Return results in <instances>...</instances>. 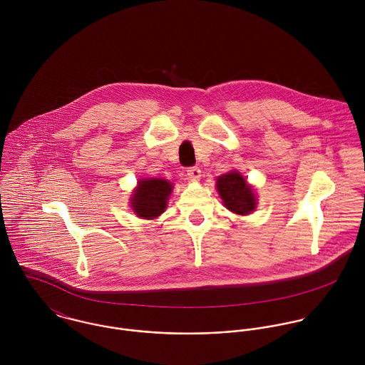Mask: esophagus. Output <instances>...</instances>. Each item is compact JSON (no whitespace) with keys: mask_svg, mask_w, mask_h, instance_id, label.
Segmentation results:
<instances>
[{"mask_svg":"<svg viewBox=\"0 0 365 365\" xmlns=\"http://www.w3.org/2000/svg\"><path fill=\"white\" fill-rule=\"evenodd\" d=\"M187 175H188L190 180H200V177H201L200 167H188L187 168Z\"/></svg>","mask_w":365,"mask_h":365,"instance_id":"esophagus-1","label":"esophagus"}]
</instances>
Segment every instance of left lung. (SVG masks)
I'll return each instance as SVG.
<instances>
[{
  "instance_id": "1",
  "label": "left lung",
  "mask_w": 365,
  "mask_h": 365,
  "mask_svg": "<svg viewBox=\"0 0 365 365\" xmlns=\"http://www.w3.org/2000/svg\"><path fill=\"white\" fill-rule=\"evenodd\" d=\"M217 192L225 207L239 215H247L256 208V197L240 173L223 174L216 181Z\"/></svg>"
}]
</instances>
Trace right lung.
Returning a JSON list of instances; mask_svg holds the SVG:
<instances>
[{"mask_svg":"<svg viewBox=\"0 0 365 365\" xmlns=\"http://www.w3.org/2000/svg\"><path fill=\"white\" fill-rule=\"evenodd\" d=\"M173 187L168 181L152 178L139 181L132 201L135 213L143 219H155L164 212L167 207V198L171 194Z\"/></svg>","mask_w":365,"mask_h":365,"instance_id":"add662e5","label":"right lung"}]
</instances>
